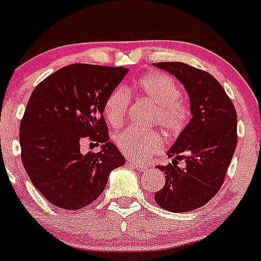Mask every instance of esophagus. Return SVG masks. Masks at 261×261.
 <instances>
[{"label": "esophagus", "mask_w": 261, "mask_h": 261, "mask_svg": "<svg viewBox=\"0 0 261 261\" xmlns=\"http://www.w3.org/2000/svg\"><path fill=\"white\" fill-rule=\"evenodd\" d=\"M129 165H130L133 168H136V170H138L139 172L147 171V166L141 165V163L136 162V161H129Z\"/></svg>", "instance_id": "obj_1"}]
</instances>
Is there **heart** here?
<instances>
[{"instance_id":"1","label":"heart","mask_w":261,"mask_h":261,"mask_svg":"<svg viewBox=\"0 0 261 261\" xmlns=\"http://www.w3.org/2000/svg\"><path fill=\"white\" fill-rule=\"evenodd\" d=\"M134 91L152 103L154 108V122L170 133H177L186 127L191 117L187 101L181 98V89L167 74L150 72L142 76L134 84ZM130 106V94L125 88H115L107 98L104 114L114 127L123 124ZM118 149L127 158L136 162H144L157 154L165 147L162 136L158 132L128 128L115 137Z\"/></svg>"}]
</instances>
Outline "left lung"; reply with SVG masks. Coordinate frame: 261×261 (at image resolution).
I'll use <instances>...</instances> for the list:
<instances>
[{"label": "left lung", "instance_id": "8db88e82", "mask_svg": "<svg viewBox=\"0 0 261 261\" xmlns=\"http://www.w3.org/2000/svg\"><path fill=\"white\" fill-rule=\"evenodd\" d=\"M157 68L174 75L186 89L192 118L173 146L167 166H157L166 174L163 189L154 201L171 212L193 211L214 197L222 186L238 143V115L224 88L208 72L184 63H157ZM182 158L184 169L176 163Z\"/></svg>", "mask_w": 261, "mask_h": 261}]
</instances>
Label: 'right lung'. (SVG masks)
Instances as JSON below:
<instances>
[{"mask_svg":"<svg viewBox=\"0 0 261 261\" xmlns=\"http://www.w3.org/2000/svg\"><path fill=\"white\" fill-rule=\"evenodd\" d=\"M125 68L72 64L32 91L20 124L21 160L32 185L54 206L79 210L100 196L111 172L125 163L109 142L104 104ZM84 139L101 146L83 155Z\"/></svg>","mask_w":261,"mask_h":261,"instance_id":"right-lung-1","label":"right lung"}]
</instances>
